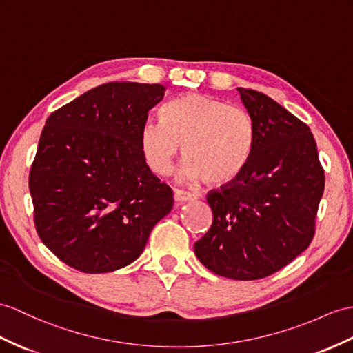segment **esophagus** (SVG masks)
<instances>
[{
    "label": "esophagus",
    "instance_id": "obj_1",
    "mask_svg": "<svg viewBox=\"0 0 353 353\" xmlns=\"http://www.w3.org/2000/svg\"><path fill=\"white\" fill-rule=\"evenodd\" d=\"M174 199H175V202H178V203H184V202H190V201H194L196 197L192 194V193H187V192H184V190H176L174 192Z\"/></svg>",
    "mask_w": 353,
    "mask_h": 353
}]
</instances>
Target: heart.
Here are the masks:
<instances>
[{
	"mask_svg": "<svg viewBox=\"0 0 353 353\" xmlns=\"http://www.w3.org/2000/svg\"><path fill=\"white\" fill-rule=\"evenodd\" d=\"M181 145L185 179L226 185L238 179L252 160L254 121L243 106L187 92L163 106L161 123L147 121L141 130L142 154L159 175L172 174Z\"/></svg>",
	"mask_w": 353,
	"mask_h": 353,
	"instance_id": "obj_1",
	"label": "heart"
}]
</instances>
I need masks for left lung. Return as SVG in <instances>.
Wrapping results in <instances>:
<instances>
[{"mask_svg": "<svg viewBox=\"0 0 353 353\" xmlns=\"http://www.w3.org/2000/svg\"><path fill=\"white\" fill-rule=\"evenodd\" d=\"M238 91L254 121V151L238 179L206 196L212 225L194 253L214 274L248 281L310 245L325 175L307 124L259 91Z\"/></svg>", "mask_w": 353, "mask_h": 353, "instance_id": "1", "label": "left lung"}]
</instances>
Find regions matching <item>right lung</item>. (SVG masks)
I'll list each match as a JSON object with an SVG mask.
<instances>
[{"mask_svg": "<svg viewBox=\"0 0 353 353\" xmlns=\"http://www.w3.org/2000/svg\"><path fill=\"white\" fill-rule=\"evenodd\" d=\"M165 91L160 83H103L46 119L30 172L34 223L41 243L72 268L100 274L130 265L170 212V187L141 148L148 112Z\"/></svg>", "mask_w": 353, "mask_h": 353, "instance_id": "add662e5", "label": "right lung"}]
</instances>
